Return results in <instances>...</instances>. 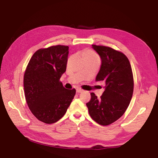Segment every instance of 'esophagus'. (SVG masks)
I'll list each match as a JSON object with an SVG mask.
<instances>
[{"mask_svg":"<svg viewBox=\"0 0 158 158\" xmlns=\"http://www.w3.org/2000/svg\"><path fill=\"white\" fill-rule=\"evenodd\" d=\"M76 91H77V93H81V92H83V89H81V88H77V89H76Z\"/></svg>","mask_w":158,"mask_h":158,"instance_id":"obj_1","label":"esophagus"}]
</instances>
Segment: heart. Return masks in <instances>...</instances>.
<instances>
[{
	"label": "heart",
	"mask_w": 158,
	"mask_h": 158,
	"mask_svg": "<svg viewBox=\"0 0 158 158\" xmlns=\"http://www.w3.org/2000/svg\"><path fill=\"white\" fill-rule=\"evenodd\" d=\"M85 56H86V57H97L96 55L93 52L89 51H86L85 52L84 55H83V57H85Z\"/></svg>",
	"instance_id": "1"
}]
</instances>
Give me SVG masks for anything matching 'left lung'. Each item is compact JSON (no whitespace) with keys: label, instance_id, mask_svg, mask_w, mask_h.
<instances>
[{"label":"left lung","instance_id":"left-lung-1","mask_svg":"<svg viewBox=\"0 0 158 158\" xmlns=\"http://www.w3.org/2000/svg\"><path fill=\"white\" fill-rule=\"evenodd\" d=\"M101 57V65L97 81L106 83L98 98L92 92L86 103L89 116L101 125L112 124L127 109L134 92V78L128 58L121 52L104 46L92 45Z\"/></svg>","mask_w":158,"mask_h":158}]
</instances>
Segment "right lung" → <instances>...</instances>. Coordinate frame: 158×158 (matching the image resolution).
<instances>
[{
  "instance_id": "add662e5",
  "label": "right lung",
  "mask_w": 158,
  "mask_h": 158,
  "mask_svg": "<svg viewBox=\"0 0 158 158\" xmlns=\"http://www.w3.org/2000/svg\"><path fill=\"white\" fill-rule=\"evenodd\" d=\"M69 46L57 45L37 51L24 75V95L31 112L46 124L62 118L76 90L65 88L60 79L66 72Z\"/></svg>"
}]
</instances>
